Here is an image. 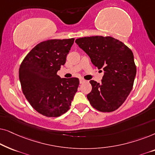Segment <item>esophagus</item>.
I'll list each match as a JSON object with an SVG mask.
<instances>
[{
  "label": "esophagus",
  "mask_w": 155,
  "mask_h": 155,
  "mask_svg": "<svg viewBox=\"0 0 155 155\" xmlns=\"http://www.w3.org/2000/svg\"><path fill=\"white\" fill-rule=\"evenodd\" d=\"M86 82V80H84V79H82V78H80V84L84 83V82Z\"/></svg>",
  "instance_id": "1"
}]
</instances>
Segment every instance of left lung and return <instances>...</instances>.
<instances>
[{"instance_id": "obj_1", "label": "left lung", "mask_w": 155, "mask_h": 155, "mask_svg": "<svg viewBox=\"0 0 155 155\" xmlns=\"http://www.w3.org/2000/svg\"><path fill=\"white\" fill-rule=\"evenodd\" d=\"M75 42L93 65L104 71L101 83L90 81L92 89L87 97L91 105L101 112L115 111L130 94L136 75L132 51L111 37H82Z\"/></svg>"}]
</instances>
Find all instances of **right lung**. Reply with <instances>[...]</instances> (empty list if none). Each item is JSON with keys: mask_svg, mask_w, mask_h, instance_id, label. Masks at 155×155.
<instances>
[{"mask_svg": "<svg viewBox=\"0 0 155 155\" xmlns=\"http://www.w3.org/2000/svg\"><path fill=\"white\" fill-rule=\"evenodd\" d=\"M73 43L74 39L42 41L29 51L19 69L23 94L36 111L47 117L65 114L78 91V78L57 75Z\"/></svg>", "mask_w": 155, "mask_h": 155, "instance_id": "1", "label": "right lung"}]
</instances>
